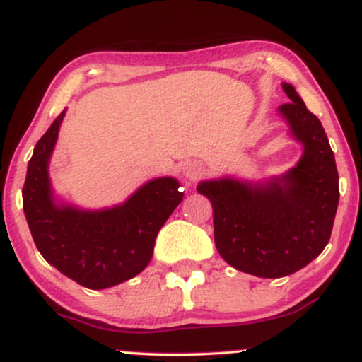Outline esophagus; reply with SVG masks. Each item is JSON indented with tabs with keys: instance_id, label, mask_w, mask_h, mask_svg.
I'll use <instances>...</instances> for the list:
<instances>
[{
	"instance_id": "34e87169",
	"label": "esophagus",
	"mask_w": 362,
	"mask_h": 362,
	"mask_svg": "<svg viewBox=\"0 0 362 362\" xmlns=\"http://www.w3.org/2000/svg\"><path fill=\"white\" fill-rule=\"evenodd\" d=\"M202 168L199 167V165H190V167H187L185 168V177L189 178L190 182H197L199 178L202 177Z\"/></svg>"
}]
</instances>
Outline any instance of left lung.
Returning <instances> with one entry per match:
<instances>
[{
    "mask_svg": "<svg viewBox=\"0 0 362 362\" xmlns=\"http://www.w3.org/2000/svg\"><path fill=\"white\" fill-rule=\"evenodd\" d=\"M282 88L291 102L279 110L305 146L300 163L262 185L221 178L197 187L213 202L219 255L257 277L289 276L317 259L339 206V172L325 129L293 86Z\"/></svg>",
    "mask_w": 362,
    "mask_h": 362,
    "instance_id": "8db88e82",
    "label": "left lung"
}]
</instances>
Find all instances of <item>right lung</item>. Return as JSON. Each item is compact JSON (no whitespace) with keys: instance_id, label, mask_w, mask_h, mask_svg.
I'll return each mask as SVG.
<instances>
[{"instance_id":"obj_1","label":"right lung","mask_w":362,"mask_h":362,"mask_svg":"<svg viewBox=\"0 0 362 362\" xmlns=\"http://www.w3.org/2000/svg\"><path fill=\"white\" fill-rule=\"evenodd\" d=\"M64 110L37 141L28 161L22 197L37 250L69 279L88 289H105L138 276L149 264L158 231L184 192L175 178L148 182L126 204L105 211L56 206L47 163Z\"/></svg>"}]
</instances>
